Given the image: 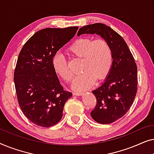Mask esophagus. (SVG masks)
I'll list each match as a JSON object with an SVG mask.
<instances>
[{
    "label": "esophagus",
    "instance_id": "obj_1",
    "mask_svg": "<svg viewBox=\"0 0 154 154\" xmlns=\"http://www.w3.org/2000/svg\"><path fill=\"white\" fill-rule=\"evenodd\" d=\"M73 95H76V96H80L81 94H83V92H74L73 93Z\"/></svg>",
    "mask_w": 154,
    "mask_h": 154
}]
</instances>
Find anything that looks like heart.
I'll return each instance as SVG.
<instances>
[{
    "mask_svg": "<svg viewBox=\"0 0 154 154\" xmlns=\"http://www.w3.org/2000/svg\"><path fill=\"white\" fill-rule=\"evenodd\" d=\"M68 52L76 57L81 58L82 72L75 75L72 84V88L75 90L88 89L93 85L95 79L103 80L110 72L113 55L112 48L106 40L81 38L71 44ZM52 64L57 74L65 81L70 82L72 80V73L62 54H56Z\"/></svg>",
    "mask_w": 154,
    "mask_h": 154,
    "instance_id": "heart-1",
    "label": "heart"
}]
</instances>
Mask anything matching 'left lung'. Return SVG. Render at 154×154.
<instances>
[{"label": "left lung", "mask_w": 154, "mask_h": 154, "mask_svg": "<svg viewBox=\"0 0 154 154\" xmlns=\"http://www.w3.org/2000/svg\"><path fill=\"white\" fill-rule=\"evenodd\" d=\"M100 35L113 50V61L104 83L92 91L97 104L90 114L97 123L110 124L123 117L133 104L137 90V67L127 43L110 27L95 23L81 27L78 35Z\"/></svg>", "instance_id": "8db88e82"}]
</instances>
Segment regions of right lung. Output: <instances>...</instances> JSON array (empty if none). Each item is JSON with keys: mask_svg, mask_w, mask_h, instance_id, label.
<instances>
[{"mask_svg": "<svg viewBox=\"0 0 154 154\" xmlns=\"http://www.w3.org/2000/svg\"><path fill=\"white\" fill-rule=\"evenodd\" d=\"M78 29H42L26 42L19 54L14 72L17 101L25 116L35 125L48 128L57 123L65 103L72 96L61 85L52 60Z\"/></svg>", "mask_w": 154, "mask_h": 154, "instance_id": "right-lung-1", "label": "right lung"}]
</instances>
